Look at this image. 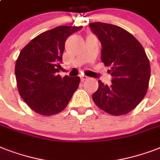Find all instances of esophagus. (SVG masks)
<instances>
[{
  "label": "esophagus",
  "mask_w": 160,
  "mask_h": 160,
  "mask_svg": "<svg viewBox=\"0 0 160 160\" xmlns=\"http://www.w3.org/2000/svg\"><path fill=\"white\" fill-rule=\"evenodd\" d=\"M87 78H88V77H87V76H80V80H81V81H82V82L86 80Z\"/></svg>",
  "instance_id": "34e87169"
}]
</instances>
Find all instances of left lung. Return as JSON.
Here are the masks:
<instances>
[{
    "label": "left lung",
    "instance_id": "obj_1",
    "mask_svg": "<svg viewBox=\"0 0 160 160\" xmlns=\"http://www.w3.org/2000/svg\"><path fill=\"white\" fill-rule=\"evenodd\" d=\"M102 44L101 61L112 76L110 86L98 80V90L92 95L101 110L113 116L128 113L141 102L147 92L150 65L143 47L124 28L113 24H89Z\"/></svg>",
    "mask_w": 160,
    "mask_h": 160
}]
</instances>
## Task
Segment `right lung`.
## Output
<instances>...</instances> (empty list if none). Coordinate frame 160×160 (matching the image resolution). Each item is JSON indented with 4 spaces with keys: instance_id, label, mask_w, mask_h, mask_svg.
<instances>
[{
    "instance_id": "obj_1",
    "label": "right lung",
    "mask_w": 160,
    "mask_h": 160,
    "mask_svg": "<svg viewBox=\"0 0 160 160\" xmlns=\"http://www.w3.org/2000/svg\"><path fill=\"white\" fill-rule=\"evenodd\" d=\"M82 28L58 26L38 35L19 53L15 68L18 91L36 113L61 112L79 87V76L62 78L57 72L62 69L66 40Z\"/></svg>"
}]
</instances>
